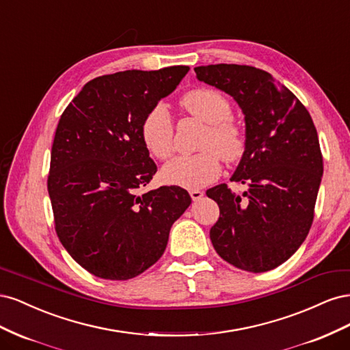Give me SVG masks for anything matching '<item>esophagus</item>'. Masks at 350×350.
Returning a JSON list of instances; mask_svg holds the SVG:
<instances>
[{
	"label": "esophagus",
	"mask_w": 350,
	"mask_h": 350,
	"mask_svg": "<svg viewBox=\"0 0 350 350\" xmlns=\"http://www.w3.org/2000/svg\"><path fill=\"white\" fill-rule=\"evenodd\" d=\"M189 196H191L193 201H197V200H200L201 197L204 196V193L200 191V189H191V191H189Z\"/></svg>",
	"instance_id": "34e87169"
}]
</instances>
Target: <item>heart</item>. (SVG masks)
<instances>
[{
    "instance_id": "1",
    "label": "heart",
    "mask_w": 350,
    "mask_h": 350,
    "mask_svg": "<svg viewBox=\"0 0 350 350\" xmlns=\"http://www.w3.org/2000/svg\"><path fill=\"white\" fill-rule=\"evenodd\" d=\"M183 107L206 122L207 131L201 150L194 154L176 156L162 167V179L169 185L187 189L203 188L220 175V158L235 162L245 149V139L239 126L229 120L232 108L224 94L213 89H196L181 99ZM142 139L153 156L166 159L174 152V126L163 103H157L142 122Z\"/></svg>"
}]
</instances>
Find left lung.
Here are the masks:
<instances>
[{
	"label": "left lung",
	"mask_w": 350,
	"mask_h": 350,
	"mask_svg": "<svg viewBox=\"0 0 350 350\" xmlns=\"http://www.w3.org/2000/svg\"><path fill=\"white\" fill-rule=\"evenodd\" d=\"M197 79L230 94L245 115V150L230 181L207 189L220 217L210 229L219 256L252 273L280 266L311 229L323 154L310 112L267 71L238 64L194 68Z\"/></svg>",
	"instance_id": "8db88e82"
}]
</instances>
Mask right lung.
Wrapping results in <instances>:
<instances>
[{"mask_svg": "<svg viewBox=\"0 0 350 350\" xmlns=\"http://www.w3.org/2000/svg\"><path fill=\"white\" fill-rule=\"evenodd\" d=\"M188 70L96 77L61 115L48 175L55 230L70 256L100 279L129 280L153 266L174 221L191 204L181 187L142 193L157 171L142 122Z\"/></svg>", "mask_w": 350, "mask_h": 350, "instance_id": "obj_1", "label": "right lung"}]
</instances>
